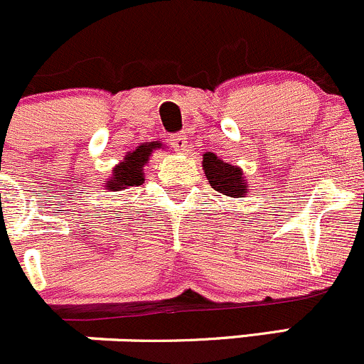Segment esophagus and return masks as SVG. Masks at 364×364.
Returning a JSON list of instances; mask_svg holds the SVG:
<instances>
[{
    "label": "esophagus",
    "mask_w": 364,
    "mask_h": 364,
    "mask_svg": "<svg viewBox=\"0 0 364 364\" xmlns=\"http://www.w3.org/2000/svg\"><path fill=\"white\" fill-rule=\"evenodd\" d=\"M170 141H171V145H173L175 150H181V152H183V150L187 149V134L183 131L171 134Z\"/></svg>",
    "instance_id": "obj_1"
}]
</instances>
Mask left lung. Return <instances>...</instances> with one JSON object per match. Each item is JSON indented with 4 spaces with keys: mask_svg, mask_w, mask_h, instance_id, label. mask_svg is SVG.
<instances>
[{
    "mask_svg": "<svg viewBox=\"0 0 364 364\" xmlns=\"http://www.w3.org/2000/svg\"><path fill=\"white\" fill-rule=\"evenodd\" d=\"M203 170L207 181L218 193L232 198H240L247 193L246 181H244L240 168L218 159L215 154H203Z\"/></svg>",
    "mask_w": 364,
    "mask_h": 364,
    "instance_id": "1",
    "label": "left lung"
}]
</instances>
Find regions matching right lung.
I'll list each match as a JSON object with an SVG mask.
<instances>
[{"label":"right lung","mask_w":364,"mask_h":364,"mask_svg":"<svg viewBox=\"0 0 364 364\" xmlns=\"http://www.w3.org/2000/svg\"><path fill=\"white\" fill-rule=\"evenodd\" d=\"M159 146L161 143L159 145L149 143V145H141L132 154L125 156V159L113 170V177L107 181L106 189L120 191L125 189V187L141 186V183L145 182V178H143V166L146 164V161H149L154 149H159Z\"/></svg>","instance_id":"add662e5"}]
</instances>
